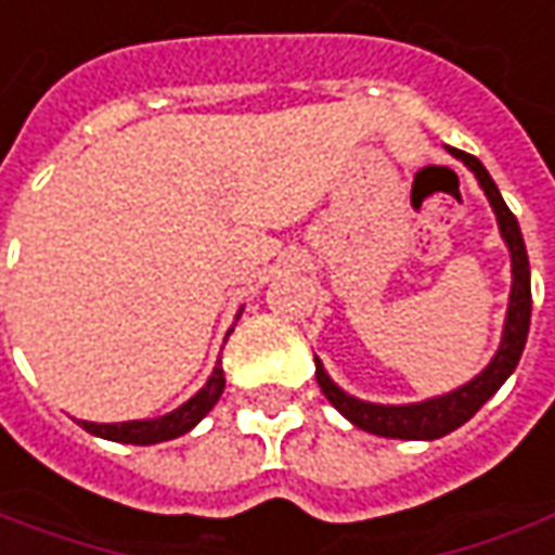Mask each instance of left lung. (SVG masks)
<instances>
[{
	"label": "left lung",
	"mask_w": 555,
	"mask_h": 555,
	"mask_svg": "<svg viewBox=\"0 0 555 555\" xmlns=\"http://www.w3.org/2000/svg\"><path fill=\"white\" fill-rule=\"evenodd\" d=\"M455 160H462L474 179L483 188L486 199L495 212L499 221L501 240L511 251V297H507V315H504V331H501L499 352L486 364L483 371L474 379H467L465 386L452 388L447 395H435L416 404H373V401H361L356 395L343 391L331 376H327L325 364L315 358V379L325 391V398L340 410L346 420L352 422L361 431H371L376 437H398V440H437V437L450 435L459 425H465L480 406L504 386V379L516 371L519 356L526 349V337H529L531 322V270L529 255H526V243L516 224L514 212L507 209V203L501 197L499 184L492 182V176L486 167L465 151L450 149Z\"/></svg>",
	"instance_id": "left-lung-1"
}]
</instances>
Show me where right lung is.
Instances as JSON below:
<instances>
[{
  "label": "right lung",
  "mask_w": 555,
  "mask_h": 555,
  "mask_svg": "<svg viewBox=\"0 0 555 555\" xmlns=\"http://www.w3.org/2000/svg\"><path fill=\"white\" fill-rule=\"evenodd\" d=\"M243 312V309H240ZM236 312V319H240ZM233 331V327H230ZM228 331V337H230ZM224 337V340H228ZM224 391V371H221V361L215 364L206 386L199 388L194 398H188L182 406H176L167 416H154V420H133V422H85L81 420V428L90 431V435L103 437V440H115V443H135V447H151V443H164V440H172V437L188 435L194 425H197L221 398Z\"/></svg>",
  "instance_id": "add662e5"
}]
</instances>
